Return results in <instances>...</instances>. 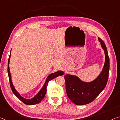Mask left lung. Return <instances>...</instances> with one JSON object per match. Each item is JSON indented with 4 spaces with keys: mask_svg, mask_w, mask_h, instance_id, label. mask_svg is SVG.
<instances>
[{
    "mask_svg": "<svg viewBox=\"0 0 120 120\" xmlns=\"http://www.w3.org/2000/svg\"><path fill=\"white\" fill-rule=\"evenodd\" d=\"M99 41L105 54V65L99 76L94 81L85 82L75 75H65L67 95L69 99L76 105H86L92 102L104 89L108 81L109 58L105 42L100 38Z\"/></svg>",
    "mask_w": 120,
    "mask_h": 120,
    "instance_id": "obj_1",
    "label": "left lung"
}]
</instances>
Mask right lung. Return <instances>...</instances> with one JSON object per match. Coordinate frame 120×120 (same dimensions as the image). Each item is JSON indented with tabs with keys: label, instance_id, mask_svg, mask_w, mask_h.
I'll use <instances>...</instances> for the list:
<instances>
[{
	"label": "right lung",
	"instance_id": "right-lung-1",
	"mask_svg": "<svg viewBox=\"0 0 120 120\" xmlns=\"http://www.w3.org/2000/svg\"><path fill=\"white\" fill-rule=\"evenodd\" d=\"M11 55V54H10ZM10 57L8 58V78H9V81H10V86L11 89L13 92V94L17 96V97L18 98V99L20 100L21 101H22L23 103H25V104L27 105H34L35 104H37V103H39L41 101H42V100L44 99L46 93V90H47V87L48 85V83L50 81V80L53 79L57 77V76L59 75H62L64 74V71H56V72L52 73L49 75L48 76L47 79H46L45 83L44 85L43 86L42 88L40 90L38 93L36 95H35L34 97H33L31 99H24V98H22L20 94H19V93L17 92V90H15V89L14 88L13 86V84H12V80H11V74L10 72V68H9V62H10Z\"/></svg>",
	"mask_w": 120,
	"mask_h": 120
}]
</instances>
